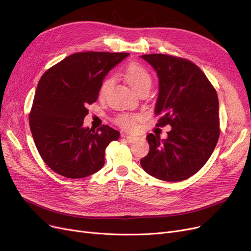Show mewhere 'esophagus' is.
<instances>
[{
    "label": "esophagus",
    "instance_id": "obj_1",
    "mask_svg": "<svg viewBox=\"0 0 251 251\" xmlns=\"http://www.w3.org/2000/svg\"><path fill=\"white\" fill-rule=\"evenodd\" d=\"M122 137H123L124 139H126L128 143H133V142H136V141L139 139V138L136 137V136H130V134H126V133H123Z\"/></svg>",
    "mask_w": 251,
    "mask_h": 251
}]
</instances>
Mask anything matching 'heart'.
Segmentation results:
<instances>
[{
    "label": "heart",
    "mask_w": 251,
    "mask_h": 251,
    "mask_svg": "<svg viewBox=\"0 0 251 251\" xmlns=\"http://www.w3.org/2000/svg\"><path fill=\"white\" fill-rule=\"evenodd\" d=\"M125 78L127 82V84L136 92L145 89V88H151V77L148 70L143 67L140 64H131L127 67ZM112 78L111 77H107L105 78L101 84L100 87V95L104 96L108 89L110 88L112 84ZM139 119L138 115L134 114H121L117 118V124L126 129H132L136 126V121Z\"/></svg>",
    "instance_id": "1"
}]
</instances>
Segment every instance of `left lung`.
<instances>
[{"label":"left lung","mask_w":251,"mask_h":251,"mask_svg":"<svg viewBox=\"0 0 251 251\" xmlns=\"http://www.w3.org/2000/svg\"><path fill=\"white\" fill-rule=\"evenodd\" d=\"M141 58L159 78L157 125L172 126L166 140H161L160 134H148L150 151L141 166L149 175L163 181L186 180L206 164L218 142L217 93L191 61L165 54H147Z\"/></svg>","instance_id":"obj_1"}]
</instances>
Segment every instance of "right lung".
I'll list each match as a JSON object with an SVG mask.
<instances>
[{
    "label": "right lung",
    "instance_id": "obj_1",
    "mask_svg": "<svg viewBox=\"0 0 251 251\" xmlns=\"http://www.w3.org/2000/svg\"><path fill=\"white\" fill-rule=\"evenodd\" d=\"M128 53L81 52L48 69L37 85L29 115L41 158L57 174L84 178L104 165L105 149L120 138L108 126H83L87 105L95 102L105 76Z\"/></svg>",
    "mask_w": 251,
    "mask_h": 251
}]
</instances>
